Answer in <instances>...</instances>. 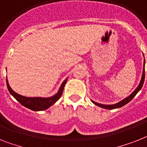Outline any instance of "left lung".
I'll list each match as a JSON object with an SVG mask.
<instances>
[{
    "label": "left lung",
    "mask_w": 147,
    "mask_h": 147,
    "mask_svg": "<svg viewBox=\"0 0 147 147\" xmlns=\"http://www.w3.org/2000/svg\"><path fill=\"white\" fill-rule=\"evenodd\" d=\"M144 66H145V60H144ZM144 79H145V68H144V66L142 77H141V80H140L139 85L138 86V87L135 89V90H134V92H133L130 95V96H129L128 97H126L125 98H124L123 100L120 101L119 102H118V103H117V104H114V105H102V104H99V103H97V102H94V101H92V100H91V101H92V103L98 106V107H101V108H105V109H115V108H121V107L124 106L125 105H126L127 103H129V102H130V101L131 100V99H132V98L135 96H136L137 93H138V92L140 90H141V88H142V87H143V85H144Z\"/></svg>",
    "instance_id": "1"
}]
</instances>
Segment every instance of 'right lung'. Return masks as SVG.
<instances>
[{
  "mask_svg": "<svg viewBox=\"0 0 147 147\" xmlns=\"http://www.w3.org/2000/svg\"><path fill=\"white\" fill-rule=\"evenodd\" d=\"M67 78L63 81L59 89L58 92H57V94L55 96L48 98H42V97H26L23 96L22 95H19L18 93L13 91L12 88L9 84L8 80L7 78V86L9 92H10V94L14 97L17 101H18L21 105L29 108L32 111H44L51 107V105L55 104L57 101L58 100L60 96H62L64 86L66 84Z\"/></svg>",
  "mask_w": 147,
  "mask_h": 147,
  "instance_id": "1",
  "label": "right lung"
}]
</instances>
